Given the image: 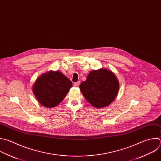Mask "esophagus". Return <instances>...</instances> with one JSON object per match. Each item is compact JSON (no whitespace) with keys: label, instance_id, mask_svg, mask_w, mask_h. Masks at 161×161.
<instances>
[{"label":"esophagus","instance_id":"34e87169","mask_svg":"<svg viewBox=\"0 0 161 161\" xmlns=\"http://www.w3.org/2000/svg\"><path fill=\"white\" fill-rule=\"evenodd\" d=\"M80 83V81L76 82V83H74V86H76V87H77V86H79Z\"/></svg>","mask_w":161,"mask_h":161}]
</instances>
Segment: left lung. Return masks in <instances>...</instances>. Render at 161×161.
<instances>
[{"instance_id": "1", "label": "left lung", "mask_w": 161, "mask_h": 161, "mask_svg": "<svg viewBox=\"0 0 161 161\" xmlns=\"http://www.w3.org/2000/svg\"><path fill=\"white\" fill-rule=\"evenodd\" d=\"M119 88L115 75L109 70L100 69L91 71L80 89L86 100L95 108L108 106L116 97Z\"/></svg>"}]
</instances>
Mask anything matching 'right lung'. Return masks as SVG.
Returning a JSON list of instances; mask_svg holds the SVG:
<instances>
[{
  "mask_svg": "<svg viewBox=\"0 0 161 161\" xmlns=\"http://www.w3.org/2000/svg\"><path fill=\"white\" fill-rule=\"evenodd\" d=\"M72 86V82L63 73L50 71L36 80L33 92L42 105L50 108L58 105L65 98Z\"/></svg>",
  "mask_w": 161,
  "mask_h": 161,
  "instance_id": "1",
  "label": "right lung"
}]
</instances>
